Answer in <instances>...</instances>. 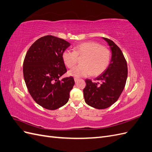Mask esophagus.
<instances>
[{"mask_svg":"<svg viewBox=\"0 0 152 152\" xmlns=\"http://www.w3.org/2000/svg\"><path fill=\"white\" fill-rule=\"evenodd\" d=\"M79 80V78H74V80H75V82H77Z\"/></svg>","mask_w":152,"mask_h":152,"instance_id":"obj_1","label":"esophagus"}]
</instances>
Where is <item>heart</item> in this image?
Returning <instances> with one entry per match:
<instances>
[{"label":"heart","mask_w":152,"mask_h":152,"mask_svg":"<svg viewBox=\"0 0 152 152\" xmlns=\"http://www.w3.org/2000/svg\"><path fill=\"white\" fill-rule=\"evenodd\" d=\"M83 56L81 65L68 72L69 75L75 78L90 75H99L107 70L111 59L110 50L99 43L89 41L81 43L73 48V51L66 50L63 53V63L68 68H72L77 62V57Z\"/></svg>","instance_id":"heart-1"}]
</instances>
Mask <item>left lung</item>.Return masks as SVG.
<instances>
[{
	"mask_svg": "<svg viewBox=\"0 0 152 152\" xmlns=\"http://www.w3.org/2000/svg\"><path fill=\"white\" fill-rule=\"evenodd\" d=\"M110 45L112 58L104 73L96 78L99 82L86 79L83 90L86 103L96 109L107 108L115 103L126 86L127 78V65L121 49L112 40L103 37Z\"/></svg>",
	"mask_w": 152,
	"mask_h": 152,
	"instance_id": "8db88e82",
	"label": "left lung"
}]
</instances>
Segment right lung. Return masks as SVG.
Masks as SVG:
<instances>
[{"instance_id": "right-lung-1", "label": "right lung", "mask_w": 152, "mask_h": 152, "mask_svg": "<svg viewBox=\"0 0 152 152\" xmlns=\"http://www.w3.org/2000/svg\"><path fill=\"white\" fill-rule=\"evenodd\" d=\"M70 45L64 39L46 35L32 44L23 62V76L27 89L35 102L50 110L65 105L75 84L72 77L59 80L66 68L63 53Z\"/></svg>"}]
</instances>
